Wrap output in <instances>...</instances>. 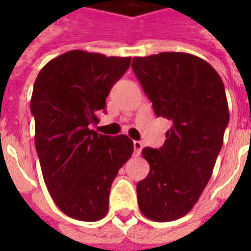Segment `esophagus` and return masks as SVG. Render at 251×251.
I'll return each instance as SVG.
<instances>
[{"mask_svg": "<svg viewBox=\"0 0 251 251\" xmlns=\"http://www.w3.org/2000/svg\"><path fill=\"white\" fill-rule=\"evenodd\" d=\"M133 147H134V153L136 154H140L142 151V142L140 141H134L133 142Z\"/></svg>", "mask_w": 251, "mask_h": 251, "instance_id": "obj_1", "label": "esophagus"}]
</instances>
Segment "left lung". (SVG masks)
<instances>
[{
  "mask_svg": "<svg viewBox=\"0 0 251 251\" xmlns=\"http://www.w3.org/2000/svg\"><path fill=\"white\" fill-rule=\"evenodd\" d=\"M131 67L156 115L174 122L163 147L142 149L151 169L137 184L138 205L152 221H176L199 200L221 152L230 118L225 86L185 52L134 57Z\"/></svg>",
  "mask_w": 251,
  "mask_h": 251,
  "instance_id": "obj_1",
  "label": "left lung"
}]
</instances>
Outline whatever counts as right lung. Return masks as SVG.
I'll use <instances>...</instances> for the list:
<instances>
[{
	"instance_id": "1",
	"label": "right lung",
	"mask_w": 251,
	"mask_h": 251,
	"mask_svg": "<svg viewBox=\"0 0 251 251\" xmlns=\"http://www.w3.org/2000/svg\"><path fill=\"white\" fill-rule=\"evenodd\" d=\"M130 60L75 50L52 59L36 77L30 111L43 177L55 204L77 221L107 214L111 183L133 153L125 134L90 129Z\"/></svg>"
}]
</instances>
